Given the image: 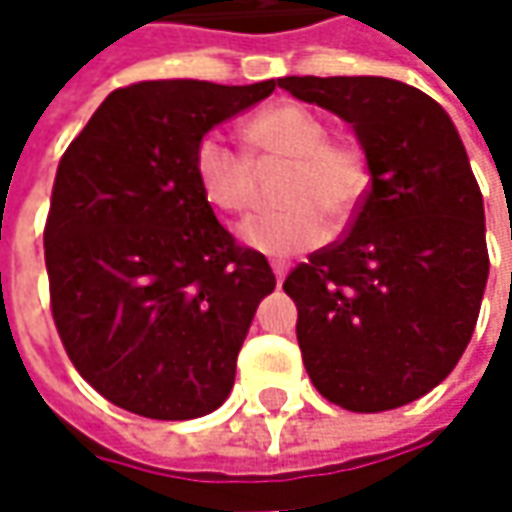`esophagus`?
<instances>
[{"label":"esophagus","mask_w":512,"mask_h":512,"mask_svg":"<svg viewBox=\"0 0 512 512\" xmlns=\"http://www.w3.org/2000/svg\"><path fill=\"white\" fill-rule=\"evenodd\" d=\"M273 276H276V285L282 287V282H285V276H287L285 262H273Z\"/></svg>","instance_id":"obj_1"}]
</instances>
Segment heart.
Wrapping results in <instances>:
<instances>
[{
  "label": "heart",
  "instance_id": "1",
  "mask_svg": "<svg viewBox=\"0 0 512 512\" xmlns=\"http://www.w3.org/2000/svg\"><path fill=\"white\" fill-rule=\"evenodd\" d=\"M245 139L259 159H293L279 210L250 216L242 242L265 256H293L316 247L330 230L327 213L344 219L362 205L370 173L364 153L327 139V125L302 105H270L245 122ZM193 176L205 202L222 213H242L253 202L256 173L250 156L225 136L205 133L193 148Z\"/></svg>",
  "mask_w": 512,
  "mask_h": 512
}]
</instances>
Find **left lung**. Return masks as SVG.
Masks as SVG:
<instances>
[{"instance_id": "1", "label": "left lung", "mask_w": 512, "mask_h": 512, "mask_svg": "<svg viewBox=\"0 0 512 512\" xmlns=\"http://www.w3.org/2000/svg\"><path fill=\"white\" fill-rule=\"evenodd\" d=\"M279 88L344 119L370 170L350 230L285 279L307 376L353 413L416 402L462 359L490 273L462 136L396 79L285 76Z\"/></svg>"}]
</instances>
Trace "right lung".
I'll list each match as a JSON object with an SVG mask.
<instances>
[{"mask_svg": "<svg viewBox=\"0 0 512 512\" xmlns=\"http://www.w3.org/2000/svg\"><path fill=\"white\" fill-rule=\"evenodd\" d=\"M276 85L113 90L59 162L45 225L53 322L82 379L122 410L185 422L230 396L276 276L213 216L193 148Z\"/></svg>", "mask_w": 512, "mask_h": 512, "instance_id": "add662e5", "label": "right lung"}]
</instances>
